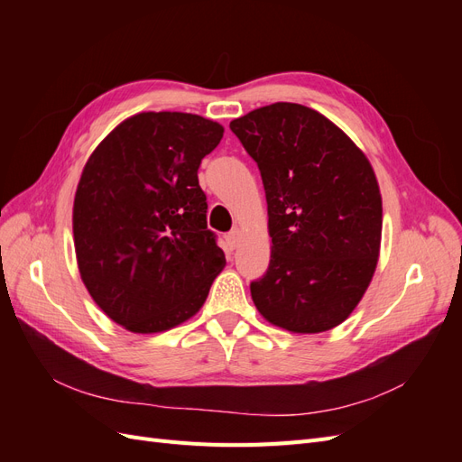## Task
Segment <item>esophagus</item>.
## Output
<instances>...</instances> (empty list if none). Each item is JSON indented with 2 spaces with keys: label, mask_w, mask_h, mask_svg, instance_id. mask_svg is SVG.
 Instances as JSON below:
<instances>
[{
  "label": "esophagus",
  "mask_w": 462,
  "mask_h": 462,
  "mask_svg": "<svg viewBox=\"0 0 462 462\" xmlns=\"http://www.w3.org/2000/svg\"><path fill=\"white\" fill-rule=\"evenodd\" d=\"M239 241H241V231H231L227 236H226V243L229 246V250H235L236 246H239Z\"/></svg>",
  "instance_id": "obj_1"
}]
</instances>
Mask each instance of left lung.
<instances>
[{"mask_svg":"<svg viewBox=\"0 0 462 462\" xmlns=\"http://www.w3.org/2000/svg\"><path fill=\"white\" fill-rule=\"evenodd\" d=\"M229 127L258 163L268 202L272 258L250 283L258 312L292 333L339 326L380 256L382 194L368 158L300 104L263 106Z\"/></svg>","mask_w":462,"mask_h":462,"instance_id":"1","label":"left lung"}]
</instances>
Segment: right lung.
<instances>
[{
    "instance_id": "obj_1",
    "label": "right lung",
    "mask_w": 462,
    "mask_h": 462,
    "mask_svg": "<svg viewBox=\"0 0 462 462\" xmlns=\"http://www.w3.org/2000/svg\"><path fill=\"white\" fill-rule=\"evenodd\" d=\"M223 136L216 121L146 111L111 131L82 170L73 235L82 283L133 333L197 314L226 254L208 229L199 167Z\"/></svg>"
}]
</instances>
